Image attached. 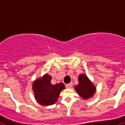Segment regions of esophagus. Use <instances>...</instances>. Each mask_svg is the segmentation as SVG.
<instances>
[{"label":"esophagus","mask_w":125,"mask_h":125,"mask_svg":"<svg viewBox=\"0 0 125 125\" xmlns=\"http://www.w3.org/2000/svg\"><path fill=\"white\" fill-rule=\"evenodd\" d=\"M72 86H73V83H70L66 84V87L67 88H71Z\"/></svg>","instance_id":"34e87169"}]
</instances>
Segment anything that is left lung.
<instances>
[{
    "label": "left lung",
    "instance_id": "left-lung-1",
    "mask_svg": "<svg viewBox=\"0 0 125 125\" xmlns=\"http://www.w3.org/2000/svg\"><path fill=\"white\" fill-rule=\"evenodd\" d=\"M79 84L75 86L74 89L83 99L88 100L95 93L96 87L84 74H80L78 77Z\"/></svg>",
    "mask_w": 125,
    "mask_h": 125
}]
</instances>
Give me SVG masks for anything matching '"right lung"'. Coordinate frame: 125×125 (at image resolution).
I'll return each instance as SVG.
<instances>
[{"instance_id":"obj_1","label":"right lung","mask_w":125,"mask_h":125,"mask_svg":"<svg viewBox=\"0 0 125 125\" xmlns=\"http://www.w3.org/2000/svg\"><path fill=\"white\" fill-rule=\"evenodd\" d=\"M52 77L46 74L34 81L32 90L36 101L42 106H49L54 104L58 100L60 93L65 88L63 83L52 84Z\"/></svg>"}]
</instances>
